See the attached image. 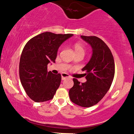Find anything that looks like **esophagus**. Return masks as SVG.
<instances>
[{
	"instance_id": "obj_1",
	"label": "esophagus",
	"mask_w": 134,
	"mask_h": 134,
	"mask_svg": "<svg viewBox=\"0 0 134 134\" xmlns=\"http://www.w3.org/2000/svg\"><path fill=\"white\" fill-rule=\"evenodd\" d=\"M62 76V79L64 80L65 79H67V78H70V76H69L68 74H66V73H62L61 74Z\"/></svg>"
}]
</instances>
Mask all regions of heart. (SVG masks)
I'll return each instance as SVG.
<instances>
[{
  "label": "heart",
  "instance_id": "b5f03b06",
  "mask_svg": "<svg viewBox=\"0 0 134 134\" xmlns=\"http://www.w3.org/2000/svg\"><path fill=\"white\" fill-rule=\"evenodd\" d=\"M73 48L74 49L75 53H85V48L84 45L81 43H76L73 45Z\"/></svg>",
  "mask_w": 134,
  "mask_h": 134
}]
</instances>
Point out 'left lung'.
Returning a JSON list of instances; mask_svg holds the SVG:
<instances>
[{"label": "left lung", "mask_w": 134, "mask_h": 134, "mask_svg": "<svg viewBox=\"0 0 134 134\" xmlns=\"http://www.w3.org/2000/svg\"><path fill=\"white\" fill-rule=\"evenodd\" d=\"M92 48V56L82 69L86 82L80 84L73 79L69 98L74 103L91 107L99 102L110 88L115 74V62L111 50L102 40L96 36H81Z\"/></svg>", "instance_id": "obj_1"}]
</instances>
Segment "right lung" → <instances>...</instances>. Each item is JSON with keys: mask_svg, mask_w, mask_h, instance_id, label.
Instances as JSON below:
<instances>
[{"mask_svg": "<svg viewBox=\"0 0 134 134\" xmlns=\"http://www.w3.org/2000/svg\"><path fill=\"white\" fill-rule=\"evenodd\" d=\"M72 34L44 32L30 40L20 58L19 77L26 93L35 102L53 98L61 82V75L47 71V65L55 62L58 50Z\"/></svg>", "mask_w": 134, "mask_h": 134, "instance_id": "1", "label": "right lung"}]
</instances>
